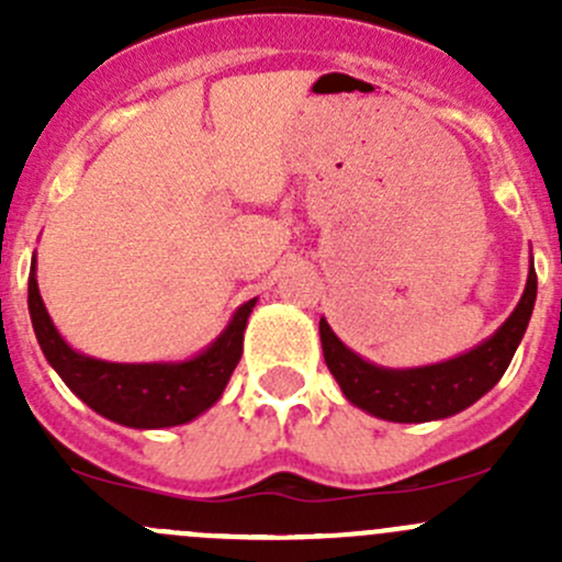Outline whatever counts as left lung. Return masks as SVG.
<instances>
[{
  "mask_svg": "<svg viewBox=\"0 0 562 562\" xmlns=\"http://www.w3.org/2000/svg\"><path fill=\"white\" fill-rule=\"evenodd\" d=\"M536 288V269H530L517 310L497 328L495 337L443 364L418 367V370H383L345 348L321 317L323 359L337 378L342 394L372 416L400 424L454 416L481 400L508 370L532 315Z\"/></svg>",
  "mask_w": 562,
  "mask_h": 562,
  "instance_id": "1",
  "label": "left lung"
}]
</instances>
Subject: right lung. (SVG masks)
<instances>
[{
    "mask_svg": "<svg viewBox=\"0 0 562 562\" xmlns=\"http://www.w3.org/2000/svg\"><path fill=\"white\" fill-rule=\"evenodd\" d=\"M252 307L255 299L239 307L217 342L195 359L181 364H113L76 353L59 337L40 299L35 260L30 269V315L48 364L92 411L135 429L187 424L220 400L241 359L245 326Z\"/></svg>",
    "mask_w": 562,
    "mask_h": 562,
    "instance_id": "add662e5",
    "label": "right lung"
}]
</instances>
